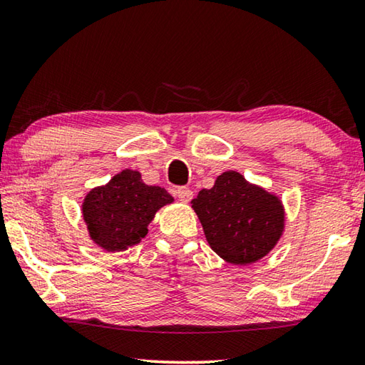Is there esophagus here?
<instances>
[{"mask_svg":"<svg viewBox=\"0 0 365 365\" xmlns=\"http://www.w3.org/2000/svg\"><path fill=\"white\" fill-rule=\"evenodd\" d=\"M176 197L180 198L182 203H187L192 200V197H194V192H192L189 187H184L182 185V187L176 189Z\"/></svg>","mask_w":365,"mask_h":365,"instance_id":"34e87169","label":"esophagus"}]
</instances>
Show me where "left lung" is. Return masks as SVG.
I'll list each match as a JSON object with an SVG mask.
<instances>
[{
	"label": "left lung",
	"instance_id": "8db88e82",
	"mask_svg": "<svg viewBox=\"0 0 365 365\" xmlns=\"http://www.w3.org/2000/svg\"><path fill=\"white\" fill-rule=\"evenodd\" d=\"M211 250L235 265L257 262L284 230V208L277 195L245 180L238 171L219 175L211 189L192 200Z\"/></svg>",
	"mask_w": 365,
	"mask_h": 365
}]
</instances>
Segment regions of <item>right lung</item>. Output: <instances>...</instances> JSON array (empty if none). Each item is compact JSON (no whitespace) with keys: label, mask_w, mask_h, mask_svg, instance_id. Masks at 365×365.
<instances>
[{"label":"right lung","mask_w":365,"mask_h":365,"mask_svg":"<svg viewBox=\"0 0 365 365\" xmlns=\"http://www.w3.org/2000/svg\"><path fill=\"white\" fill-rule=\"evenodd\" d=\"M171 202L173 197L163 187L144 184L140 171L127 168L88 192L82 216L93 243L108 252H119L138 245L155 212Z\"/></svg>","instance_id":"add662e5"}]
</instances>
